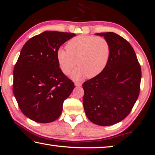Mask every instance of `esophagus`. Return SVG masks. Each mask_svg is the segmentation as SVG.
Instances as JSON below:
<instances>
[{
  "label": "esophagus",
  "mask_w": 155,
  "mask_h": 155,
  "mask_svg": "<svg viewBox=\"0 0 155 155\" xmlns=\"http://www.w3.org/2000/svg\"><path fill=\"white\" fill-rule=\"evenodd\" d=\"M74 85H75L76 87H81L82 84H81V82H75L74 83Z\"/></svg>",
  "instance_id": "esophagus-1"
}]
</instances>
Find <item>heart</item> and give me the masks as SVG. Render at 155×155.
<instances>
[{"mask_svg": "<svg viewBox=\"0 0 155 155\" xmlns=\"http://www.w3.org/2000/svg\"><path fill=\"white\" fill-rule=\"evenodd\" d=\"M67 50L59 48L57 59L65 74H70L77 64L79 65L71 75L74 80L98 76L105 69L109 61L111 48L106 39L92 35H81L70 40ZM78 62H76V61Z\"/></svg>", "mask_w": 155, "mask_h": 155, "instance_id": "1", "label": "heart"}]
</instances>
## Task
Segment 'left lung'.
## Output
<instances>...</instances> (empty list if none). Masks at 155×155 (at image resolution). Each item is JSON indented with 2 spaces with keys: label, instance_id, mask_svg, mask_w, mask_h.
I'll return each mask as SVG.
<instances>
[{
  "label": "left lung",
  "instance_id": "1",
  "mask_svg": "<svg viewBox=\"0 0 155 155\" xmlns=\"http://www.w3.org/2000/svg\"><path fill=\"white\" fill-rule=\"evenodd\" d=\"M111 48L104 71L83 84V104L87 118L99 126H111L124 120L137 101L141 67L128 41L113 32L100 33Z\"/></svg>",
  "mask_w": 155,
  "mask_h": 155
}]
</instances>
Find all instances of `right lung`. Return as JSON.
Here are the masks:
<instances>
[{"instance_id": "obj_1", "label": "right lung", "mask_w": 155, "mask_h": 155, "mask_svg": "<svg viewBox=\"0 0 155 155\" xmlns=\"http://www.w3.org/2000/svg\"><path fill=\"white\" fill-rule=\"evenodd\" d=\"M75 35L46 31L31 38L21 50L14 67L13 92L22 114L33 121L56 120L74 88L60 69L57 51Z\"/></svg>"}]
</instances>
